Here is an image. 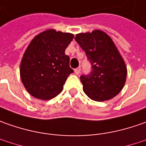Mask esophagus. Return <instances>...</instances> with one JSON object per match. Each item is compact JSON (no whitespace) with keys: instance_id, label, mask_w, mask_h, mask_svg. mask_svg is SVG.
Returning <instances> with one entry per match:
<instances>
[{"instance_id":"34e87169","label":"esophagus","mask_w":146,"mask_h":146,"mask_svg":"<svg viewBox=\"0 0 146 146\" xmlns=\"http://www.w3.org/2000/svg\"><path fill=\"white\" fill-rule=\"evenodd\" d=\"M80 71H81V68H77L74 69V73H75V74H77V75H78L80 73Z\"/></svg>"}]
</instances>
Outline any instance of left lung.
I'll return each mask as SVG.
<instances>
[{
  "label": "left lung",
  "mask_w": 146,
  "mask_h": 146,
  "mask_svg": "<svg viewBox=\"0 0 146 146\" xmlns=\"http://www.w3.org/2000/svg\"><path fill=\"white\" fill-rule=\"evenodd\" d=\"M74 38L91 64L90 73L80 77L83 91L97 102L114 98L124 86L127 68L112 39L98 30L78 34Z\"/></svg>",
  "instance_id": "left-lung-1"
}]
</instances>
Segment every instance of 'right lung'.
<instances>
[{"mask_svg": "<svg viewBox=\"0 0 146 146\" xmlns=\"http://www.w3.org/2000/svg\"><path fill=\"white\" fill-rule=\"evenodd\" d=\"M70 33L48 30L33 38L24 53L20 75L25 88L35 98L48 100L63 90L73 70L65 49L73 40Z\"/></svg>", "mask_w": 146, "mask_h": 146, "instance_id": "right-lung-1", "label": "right lung"}]
</instances>
